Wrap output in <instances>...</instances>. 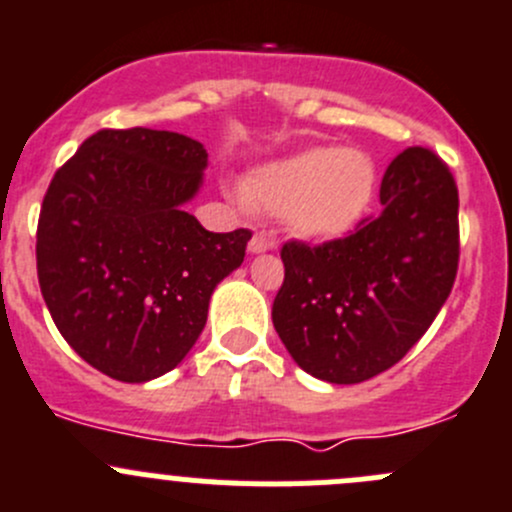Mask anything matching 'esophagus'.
<instances>
[{"label": "esophagus", "mask_w": 512, "mask_h": 512, "mask_svg": "<svg viewBox=\"0 0 512 512\" xmlns=\"http://www.w3.org/2000/svg\"><path fill=\"white\" fill-rule=\"evenodd\" d=\"M276 248V241L274 238L264 236V233H256V236L248 241V251L251 253H266V251H274Z\"/></svg>", "instance_id": "1"}]
</instances>
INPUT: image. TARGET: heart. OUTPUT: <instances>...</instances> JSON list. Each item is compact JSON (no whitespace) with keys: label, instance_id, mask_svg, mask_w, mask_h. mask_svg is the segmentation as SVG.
I'll list each match as a JSON object with an SVG mask.
<instances>
[{"label":"heart","instance_id":"heart-1","mask_svg":"<svg viewBox=\"0 0 512 512\" xmlns=\"http://www.w3.org/2000/svg\"><path fill=\"white\" fill-rule=\"evenodd\" d=\"M374 193L377 165L359 148H306L248 178V198L309 241L352 231L372 208Z\"/></svg>","mask_w":512,"mask_h":512}]
</instances>
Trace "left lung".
Segmentation results:
<instances>
[{
  "instance_id": "1",
  "label": "left lung",
  "mask_w": 512,
  "mask_h": 512,
  "mask_svg": "<svg viewBox=\"0 0 512 512\" xmlns=\"http://www.w3.org/2000/svg\"><path fill=\"white\" fill-rule=\"evenodd\" d=\"M379 201L382 213L352 236L281 248L274 329L291 359L324 382L357 384L397 364L455 284L457 186L447 165L427 148L402 150Z\"/></svg>"
}]
</instances>
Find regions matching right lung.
Segmentation results:
<instances>
[{"label": "right lung", "instance_id": "right-lung-1", "mask_svg": "<svg viewBox=\"0 0 512 512\" xmlns=\"http://www.w3.org/2000/svg\"><path fill=\"white\" fill-rule=\"evenodd\" d=\"M208 153L170 130H100L47 188L37 276L65 342L118 382L178 367L211 294L243 264L251 231L211 233L186 211Z\"/></svg>", "mask_w": 512, "mask_h": 512}]
</instances>
